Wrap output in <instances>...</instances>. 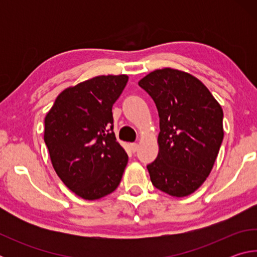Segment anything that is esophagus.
I'll list each match as a JSON object with an SVG mask.
<instances>
[{
    "label": "esophagus",
    "mask_w": 257,
    "mask_h": 257,
    "mask_svg": "<svg viewBox=\"0 0 257 257\" xmlns=\"http://www.w3.org/2000/svg\"><path fill=\"white\" fill-rule=\"evenodd\" d=\"M130 150H132L134 153L138 150V144H136V143H133V144H130Z\"/></svg>",
    "instance_id": "34e87169"
}]
</instances>
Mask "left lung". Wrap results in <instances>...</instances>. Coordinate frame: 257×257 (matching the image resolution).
Instances as JSON below:
<instances>
[{"instance_id":"8db88e82","label":"left lung","mask_w":257,"mask_h":257,"mask_svg":"<svg viewBox=\"0 0 257 257\" xmlns=\"http://www.w3.org/2000/svg\"><path fill=\"white\" fill-rule=\"evenodd\" d=\"M160 116L158 158L147 165L156 188L173 197L196 191L210 175L223 141V111L188 72L158 69L138 81Z\"/></svg>"}]
</instances>
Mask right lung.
<instances>
[{
  "label": "right lung",
  "instance_id": "obj_1",
  "mask_svg": "<svg viewBox=\"0 0 257 257\" xmlns=\"http://www.w3.org/2000/svg\"><path fill=\"white\" fill-rule=\"evenodd\" d=\"M127 82V75L94 77L62 90L46 113L44 141L52 165L84 199L114 191L128 163L112 132V106Z\"/></svg>",
  "mask_w": 257,
  "mask_h": 257
}]
</instances>
